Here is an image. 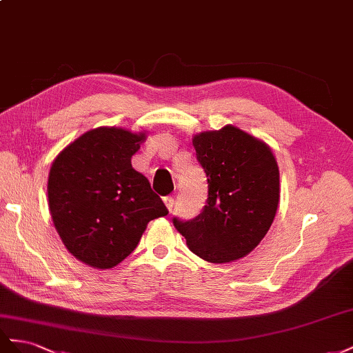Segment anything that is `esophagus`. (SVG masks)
<instances>
[{
	"mask_svg": "<svg viewBox=\"0 0 353 353\" xmlns=\"http://www.w3.org/2000/svg\"><path fill=\"white\" fill-rule=\"evenodd\" d=\"M164 204L168 208V211H171L174 207V198L173 196H164Z\"/></svg>",
	"mask_w": 353,
	"mask_h": 353,
	"instance_id": "esophagus-1",
	"label": "esophagus"
}]
</instances>
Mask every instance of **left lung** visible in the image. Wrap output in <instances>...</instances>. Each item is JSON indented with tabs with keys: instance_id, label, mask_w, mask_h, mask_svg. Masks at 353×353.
Returning a JSON list of instances; mask_svg holds the SVG:
<instances>
[{
	"instance_id": "obj_1",
	"label": "left lung",
	"mask_w": 353,
	"mask_h": 353,
	"mask_svg": "<svg viewBox=\"0 0 353 353\" xmlns=\"http://www.w3.org/2000/svg\"><path fill=\"white\" fill-rule=\"evenodd\" d=\"M196 159L204 168L208 195L201 213L173 217L189 250L210 263L247 256L266 232L279 201V170L272 150L232 125L196 134Z\"/></svg>"
}]
</instances>
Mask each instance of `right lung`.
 Wrapping results in <instances>:
<instances>
[{
    "label": "right lung",
    "mask_w": 353,
    "mask_h": 353,
    "mask_svg": "<svg viewBox=\"0 0 353 353\" xmlns=\"http://www.w3.org/2000/svg\"><path fill=\"white\" fill-rule=\"evenodd\" d=\"M145 134L100 127L79 136L50 168L48 205L65 247L97 269L117 266L150 220L168 210L132 165Z\"/></svg>",
    "instance_id": "add662e5"
}]
</instances>
